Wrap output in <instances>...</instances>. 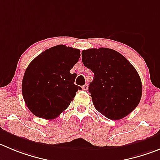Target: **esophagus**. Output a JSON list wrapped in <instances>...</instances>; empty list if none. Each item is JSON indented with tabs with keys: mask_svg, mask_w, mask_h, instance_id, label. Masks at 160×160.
<instances>
[{
	"mask_svg": "<svg viewBox=\"0 0 160 160\" xmlns=\"http://www.w3.org/2000/svg\"><path fill=\"white\" fill-rule=\"evenodd\" d=\"M88 89V85L85 84L83 86H82V90L83 91H87Z\"/></svg>",
	"mask_w": 160,
	"mask_h": 160,
	"instance_id": "1",
	"label": "esophagus"
}]
</instances>
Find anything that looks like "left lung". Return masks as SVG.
<instances>
[{"instance_id": "8db88e82", "label": "left lung", "mask_w": 160, "mask_h": 160, "mask_svg": "<svg viewBox=\"0 0 160 160\" xmlns=\"http://www.w3.org/2000/svg\"><path fill=\"white\" fill-rule=\"evenodd\" d=\"M82 62L94 72L88 91L102 115L120 120L138 106L142 95L141 78L123 55L112 49H88L82 51Z\"/></svg>"}]
</instances>
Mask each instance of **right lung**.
<instances>
[{"instance_id": "obj_1", "label": "right lung", "mask_w": 160, "mask_h": 160, "mask_svg": "<svg viewBox=\"0 0 160 160\" xmlns=\"http://www.w3.org/2000/svg\"><path fill=\"white\" fill-rule=\"evenodd\" d=\"M80 50L65 45L46 50L29 64L22 82L23 99L33 114L53 119L68 108L76 93L77 74L70 73Z\"/></svg>"}]
</instances>
